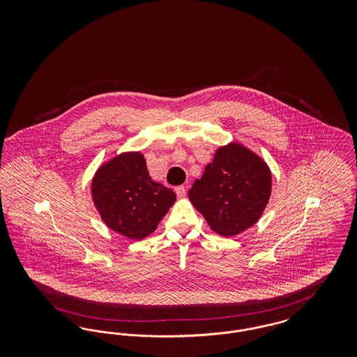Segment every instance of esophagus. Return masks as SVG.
Returning <instances> with one entry per match:
<instances>
[{
  "instance_id": "esophagus-1",
  "label": "esophagus",
  "mask_w": 357,
  "mask_h": 357,
  "mask_svg": "<svg viewBox=\"0 0 357 357\" xmlns=\"http://www.w3.org/2000/svg\"><path fill=\"white\" fill-rule=\"evenodd\" d=\"M175 191H176V195H178V197H179V198H183V197H186V187H185V186L175 187Z\"/></svg>"
}]
</instances>
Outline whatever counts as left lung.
I'll return each instance as SVG.
<instances>
[{
	"instance_id": "obj_1",
	"label": "left lung",
	"mask_w": 357,
	"mask_h": 357,
	"mask_svg": "<svg viewBox=\"0 0 357 357\" xmlns=\"http://www.w3.org/2000/svg\"><path fill=\"white\" fill-rule=\"evenodd\" d=\"M272 192L266 162L239 143L220 147L188 191V199L210 229L234 237L261 218Z\"/></svg>"
}]
</instances>
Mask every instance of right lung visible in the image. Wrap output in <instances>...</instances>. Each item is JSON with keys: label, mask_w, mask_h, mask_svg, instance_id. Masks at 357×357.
Returning <instances> with one entry per match:
<instances>
[{"label": "right lung", "mask_w": 357, "mask_h": 357, "mask_svg": "<svg viewBox=\"0 0 357 357\" xmlns=\"http://www.w3.org/2000/svg\"><path fill=\"white\" fill-rule=\"evenodd\" d=\"M91 194L102 221L135 241L153 233L176 201L171 188L151 179L140 151L104 162L92 178Z\"/></svg>", "instance_id": "add662e5"}]
</instances>
